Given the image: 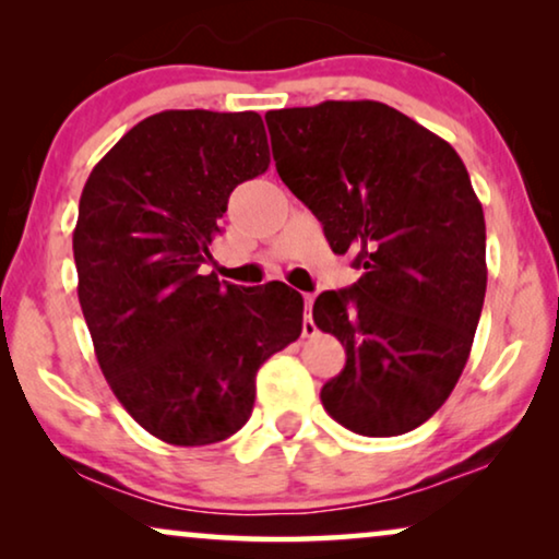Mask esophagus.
<instances>
[{
	"label": "esophagus",
	"instance_id": "1",
	"mask_svg": "<svg viewBox=\"0 0 559 559\" xmlns=\"http://www.w3.org/2000/svg\"><path fill=\"white\" fill-rule=\"evenodd\" d=\"M302 302H305L302 335H316V333H318V328H316V323H312V316H310V310H312V302H316V295H312V293H305V295H302Z\"/></svg>",
	"mask_w": 559,
	"mask_h": 559
}]
</instances>
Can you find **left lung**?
Returning <instances> with one entry per match:
<instances>
[{"mask_svg": "<svg viewBox=\"0 0 559 559\" xmlns=\"http://www.w3.org/2000/svg\"><path fill=\"white\" fill-rule=\"evenodd\" d=\"M285 186L364 274L312 305L346 366L320 400L366 438L415 430L453 392L486 297V221L445 140L379 102L266 111Z\"/></svg>", "mask_w": 559, "mask_h": 559, "instance_id": "1", "label": "left lung"}]
</instances>
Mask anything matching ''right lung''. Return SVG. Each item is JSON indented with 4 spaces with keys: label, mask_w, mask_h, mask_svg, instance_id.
I'll return each mask as SVG.
<instances>
[{
    "label": "right lung",
    "mask_w": 559,
    "mask_h": 559,
    "mask_svg": "<svg viewBox=\"0 0 559 559\" xmlns=\"http://www.w3.org/2000/svg\"><path fill=\"white\" fill-rule=\"evenodd\" d=\"M266 167L259 114L159 111L83 186L73 259L98 366L121 407L170 445L239 432L259 366L300 338L295 289H247L201 270L231 190Z\"/></svg>",
    "instance_id": "right-lung-1"
}]
</instances>
